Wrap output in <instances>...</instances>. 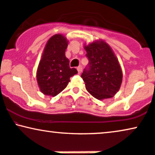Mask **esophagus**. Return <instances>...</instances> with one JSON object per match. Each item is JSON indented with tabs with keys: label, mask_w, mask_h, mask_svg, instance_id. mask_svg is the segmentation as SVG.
Returning <instances> with one entry per match:
<instances>
[{
	"label": "esophagus",
	"mask_w": 155,
	"mask_h": 155,
	"mask_svg": "<svg viewBox=\"0 0 155 155\" xmlns=\"http://www.w3.org/2000/svg\"><path fill=\"white\" fill-rule=\"evenodd\" d=\"M77 70H78V74H80L82 73V66H78L77 68Z\"/></svg>",
	"instance_id": "obj_1"
}]
</instances>
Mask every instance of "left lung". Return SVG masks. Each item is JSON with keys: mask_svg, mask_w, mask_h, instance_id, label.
I'll return each instance as SVG.
<instances>
[{"mask_svg": "<svg viewBox=\"0 0 155 155\" xmlns=\"http://www.w3.org/2000/svg\"><path fill=\"white\" fill-rule=\"evenodd\" d=\"M84 48L89 60L88 69L81 75L86 90L99 100L114 97L122 82V71L114 51L102 40L85 45Z\"/></svg>", "mask_w": 155, "mask_h": 155, "instance_id": "left-lung-1", "label": "left lung"}]
</instances>
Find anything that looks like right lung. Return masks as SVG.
<instances>
[{
	"label": "right lung",
	"instance_id": "obj_1",
	"mask_svg": "<svg viewBox=\"0 0 155 155\" xmlns=\"http://www.w3.org/2000/svg\"><path fill=\"white\" fill-rule=\"evenodd\" d=\"M68 41L62 34H55L48 40L44 48L36 73L38 87L42 93L55 97L67 87L70 78L78 73L70 68L65 57Z\"/></svg>",
	"mask_w": 155,
	"mask_h": 155
}]
</instances>
